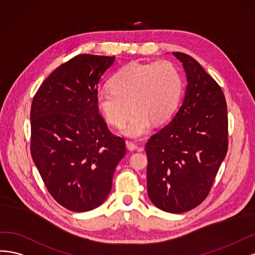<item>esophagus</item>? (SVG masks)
I'll list each match as a JSON object with an SVG mask.
<instances>
[{
	"label": "esophagus",
	"mask_w": 255,
	"mask_h": 255,
	"mask_svg": "<svg viewBox=\"0 0 255 255\" xmlns=\"http://www.w3.org/2000/svg\"><path fill=\"white\" fill-rule=\"evenodd\" d=\"M126 146H127V148H128L129 150H131V151H133V150L142 151V150H143L142 147H139L137 144H135V143H133V142H130V141H127V142H126Z\"/></svg>",
	"instance_id": "obj_1"
}]
</instances>
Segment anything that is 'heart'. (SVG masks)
<instances>
[{"label":"heart","mask_w":255,"mask_h":255,"mask_svg":"<svg viewBox=\"0 0 255 255\" xmlns=\"http://www.w3.org/2000/svg\"><path fill=\"white\" fill-rule=\"evenodd\" d=\"M182 93V78L168 60L152 63L130 62L112 76L110 87L96 92V105L107 122L116 127L124 124L122 133L141 137L152 122L161 124L176 111Z\"/></svg>","instance_id":"heart-1"}]
</instances>
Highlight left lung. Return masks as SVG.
Wrapping results in <instances>:
<instances>
[{
    "mask_svg": "<svg viewBox=\"0 0 255 255\" xmlns=\"http://www.w3.org/2000/svg\"><path fill=\"white\" fill-rule=\"evenodd\" d=\"M187 86L179 110L146 144L147 192L162 211L183 213L210 193L228 151L223 90L190 55L175 52Z\"/></svg>",
    "mask_w": 255,
    "mask_h": 255,
    "instance_id": "1",
    "label": "left lung"
}]
</instances>
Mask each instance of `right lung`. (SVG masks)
<instances>
[{"label": "right lung", "mask_w": 255, "mask_h": 255, "mask_svg": "<svg viewBox=\"0 0 255 255\" xmlns=\"http://www.w3.org/2000/svg\"><path fill=\"white\" fill-rule=\"evenodd\" d=\"M116 57L78 55L40 86L30 110V152L53 198L74 212L96 209L108 197L126 154L98 113L97 86Z\"/></svg>", "instance_id": "right-lung-1"}]
</instances>
